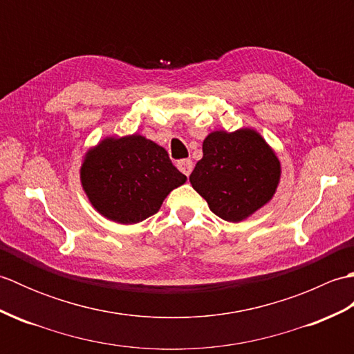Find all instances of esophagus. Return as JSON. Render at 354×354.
<instances>
[{"mask_svg": "<svg viewBox=\"0 0 354 354\" xmlns=\"http://www.w3.org/2000/svg\"><path fill=\"white\" fill-rule=\"evenodd\" d=\"M176 165L185 176H190V173L193 170V161L192 160H181V161H178Z\"/></svg>", "mask_w": 354, "mask_h": 354, "instance_id": "obj_1", "label": "esophagus"}]
</instances>
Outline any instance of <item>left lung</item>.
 <instances>
[{
	"label": "left lung",
	"instance_id": "8db88e82",
	"mask_svg": "<svg viewBox=\"0 0 354 354\" xmlns=\"http://www.w3.org/2000/svg\"><path fill=\"white\" fill-rule=\"evenodd\" d=\"M202 152L190 183L221 219L240 222L272 199L280 183V161L259 132L248 127L212 132Z\"/></svg>",
	"mask_w": 354,
	"mask_h": 354
}]
</instances>
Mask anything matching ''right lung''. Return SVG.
<instances>
[{
  "label": "right lung",
  "mask_w": 354,
  "mask_h": 354,
  "mask_svg": "<svg viewBox=\"0 0 354 354\" xmlns=\"http://www.w3.org/2000/svg\"><path fill=\"white\" fill-rule=\"evenodd\" d=\"M80 181L97 212L131 225L158 213L167 194L187 176L171 164L167 150L133 133L108 137L89 149Z\"/></svg>",
  "instance_id": "obj_1"
}]
</instances>
